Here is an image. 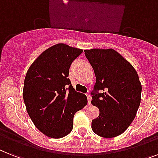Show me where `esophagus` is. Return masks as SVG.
<instances>
[{"mask_svg":"<svg viewBox=\"0 0 158 158\" xmlns=\"http://www.w3.org/2000/svg\"><path fill=\"white\" fill-rule=\"evenodd\" d=\"M86 96H87V100H88V105H90L91 100H92V98H91V96L89 94H87Z\"/></svg>","mask_w":158,"mask_h":158,"instance_id":"esophagus-1","label":"esophagus"}]
</instances>
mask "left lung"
I'll return each mask as SVG.
<instances>
[{
  "mask_svg": "<svg viewBox=\"0 0 158 158\" xmlns=\"http://www.w3.org/2000/svg\"><path fill=\"white\" fill-rule=\"evenodd\" d=\"M85 56L96 77L91 103L100 111L92 120V130L102 137H115L127 130L140 106L142 87L138 74L113 49L85 50Z\"/></svg>",
  "mask_w": 158,
  "mask_h": 158,
  "instance_id": "left-lung-1",
  "label": "left lung"
}]
</instances>
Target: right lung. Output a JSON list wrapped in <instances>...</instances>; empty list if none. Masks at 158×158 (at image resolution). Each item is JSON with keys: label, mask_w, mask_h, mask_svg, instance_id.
I'll use <instances>...</instances> for the list:
<instances>
[{"label": "right lung", "mask_w": 158, "mask_h": 158, "mask_svg": "<svg viewBox=\"0 0 158 158\" xmlns=\"http://www.w3.org/2000/svg\"><path fill=\"white\" fill-rule=\"evenodd\" d=\"M81 53V49L58 44L44 51L27 73L23 99L27 113L49 137L69 134L74 114L87 104L86 96L77 92L68 78L73 61Z\"/></svg>", "instance_id": "obj_1"}]
</instances>
